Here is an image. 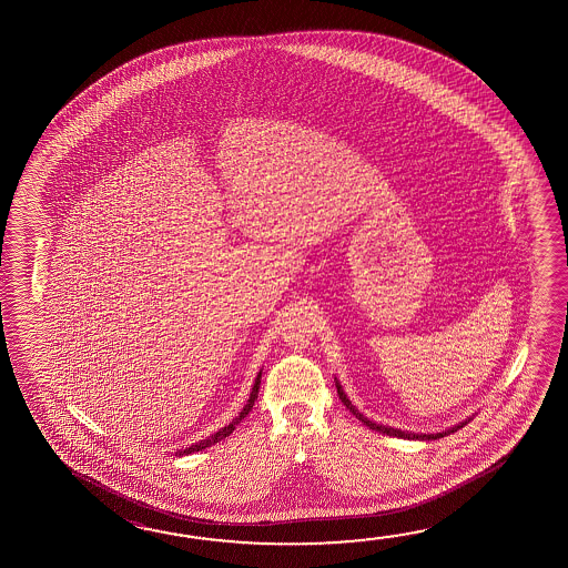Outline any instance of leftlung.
<instances>
[{
    "mask_svg": "<svg viewBox=\"0 0 568 568\" xmlns=\"http://www.w3.org/2000/svg\"><path fill=\"white\" fill-rule=\"evenodd\" d=\"M336 392H338V398L343 400L344 406L353 412L356 418L361 419L363 424H366L368 428L376 429V432H381V434H386V436L394 437H404V439H439V437L447 436V434H454L459 428H464L465 424H469V419H465L462 424H457L454 428L446 429V432H439V434H414V432H402L398 428H390V426H382V424H374L368 418H364L363 414L358 412V409L354 408L353 402L346 398V394H344L343 386H341V382L336 381Z\"/></svg>",
    "mask_w": 568,
    "mask_h": 568,
    "instance_id": "8db88e82",
    "label": "left lung"
}]
</instances>
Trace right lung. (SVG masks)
<instances>
[{"label":"right lung","mask_w":568,"mask_h":568,"mask_svg":"<svg viewBox=\"0 0 568 568\" xmlns=\"http://www.w3.org/2000/svg\"><path fill=\"white\" fill-rule=\"evenodd\" d=\"M260 384L261 373L257 374V378H255L252 394H250V400H247V404L243 406L242 412H240V416L233 419L232 424H227L225 428L220 429V432H215L214 436H210L207 439H202V442H197V444H194V446L186 447V449H182V452H176V456H187V454H194V452H202V449H205V447L214 446V444H217V442H222V439H225V437L230 436L233 429H235V426H237V424H240V422H242V419L245 418L250 412H252L253 404H255V400H257Z\"/></svg>","instance_id":"right-lung-1"}]
</instances>
